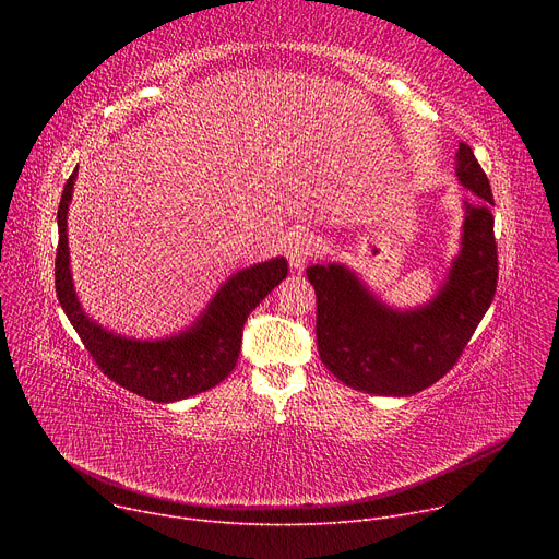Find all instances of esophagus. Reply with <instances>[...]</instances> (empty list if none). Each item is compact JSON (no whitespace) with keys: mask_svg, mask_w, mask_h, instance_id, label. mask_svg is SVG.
Listing matches in <instances>:
<instances>
[{"mask_svg":"<svg viewBox=\"0 0 559 559\" xmlns=\"http://www.w3.org/2000/svg\"><path fill=\"white\" fill-rule=\"evenodd\" d=\"M313 252H316V238H313V234H309V231L296 234V236L292 238V241H289V246H287V261H289V267H292L294 272L305 270V265H307V261L313 257Z\"/></svg>","mask_w":559,"mask_h":559,"instance_id":"obj_1","label":"esophagus"}]
</instances>
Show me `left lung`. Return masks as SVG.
<instances>
[{
    "mask_svg": "<svg viewBox=\"0 0 559 559\" xmlns=\"http://www.w3.org/2000/svg\"><path fill=\"white\" fill-rule=\"evenodd\" d=\"M455 177L464 199L460 252L438 294L412 309L382 302L343 263L311 265L316 341L323 365L345 384L376 395H414L460 358L498 287L493 194L473 150L457 143Z\"/></svg>",
    "mask_w": 559,
    "mask_h": 559,
    "instance_id": "8db88e82",
    "label": "left lung"
}]
</instances>
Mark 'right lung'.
Instances as JSON below:
<instances>
[{
    "instance_id": "obj_1",
    "label": "right lung",
    "mask_w": 559,
    "mask_h": 559,
    "mask_svg": "<svg viewBox=\"0 0 559 559\" xmlns=\"http://www.w3.org/2000/svg\"><path fill=\"white\" fill-rule=\"evenodd\" d=\"M74 179L76 170L66 181L57 210L55 287L61 309L93 360L110 380L154 403L186 401L216 386L236 367L250 311L287 276V261L276 257L231 274L197 321L175 336L126 338L93 321L74 292L66 231Z\"/></svg>"
}]
</instances>
